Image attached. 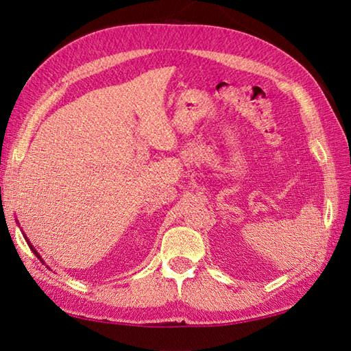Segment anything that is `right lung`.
I'll return each instance as SVG.
<instances>
[{
    "label": "right lung",
    "instance_id": "add662e5",
    "mask_svg": "<svg viewBox=\"0 0 351 351\" xmlns=\"http://www.w3.org/2000/svg\"><path fill=\"white\" fill-rule=\"evenodd\" d=\"M29 247H32V250H33V252H34V253H36V256H37V258H39V259H40V256H39V253H37V252H36V250H34V249H33V245H29Z\"/></svg>",
    "mask_w": 351,
    "mask_h": 351
}]
</instances>
